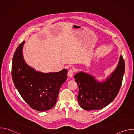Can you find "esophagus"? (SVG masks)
<instances>
[{
  "label": "esophagus",
  "instance_id": "1",
  "mask_svg": "<svg viewBox=\"0 0 134 134\" xmlns=\"http://www.w3.org/2000/svg\"><path fill=\"white\" fill-rule=\"evenodd\" d=\"M74 72H75V69H73V68L70 69L69 70L68 72V77H72V76L73 75H74Z\"/></svg>",
  "mask_w": 134,
  "mask_h": 134
}]
</instances>
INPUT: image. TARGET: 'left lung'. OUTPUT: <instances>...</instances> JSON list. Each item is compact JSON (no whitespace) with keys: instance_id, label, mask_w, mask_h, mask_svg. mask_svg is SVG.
<instances>
[{"instance_id":"1","label":"left lung","mask_w":134,"mask_h":134,"mask_svg":"<svg viewBox=\"0 0 134 134\" xmlns=\"http://www.w3.org/2000/svg\"><path fill=\"white\" fill-rule=\"evenodd\" d=\"M125 70V63L122 55L119 64L110 77L105 82H98L93 76L83 72L74 76L78 84V102L86 110H100L115 99L121 87Z\"/></svg>"}]
</instances>
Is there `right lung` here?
Segmentation results:
<instances>
[{"mask_svg": "<svg viewBox=\"0 0 134 134\" xmlns=\"http://www.w3.org/2000/svg\"><path fill=\"white\" fill-rule=\"evenodd\" d=\"M23 41L17 48L13 58V81L21 97L33 109L44 111L55 104L59 90L67 79V70L42 73L36 71L25 62Z\"/></svg>", "mask_w": 134, "mask_h": 134, "instance_id": "right-lung-1", "label": "right lung"}]
</instances>
